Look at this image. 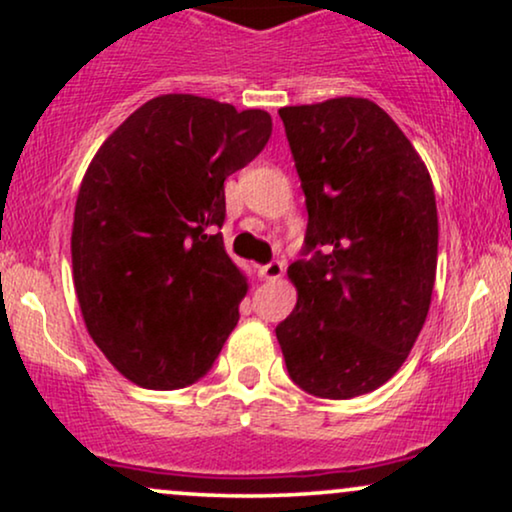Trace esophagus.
Here are the masks:
<instances>
[{
	"label": "esophagus",
	"instance_id": "1",
	"mask_svg": "<svg viewBox=\"0 0 512 512\" xmlns=\"http://www.w3.org/2000/svg\"><path fill=\"white\" fill-rule=\"evenodd\" d=\"M257 274H260V279H264V281H274V279H279V276L284 274V262L272 260V262L262 264V267L257 269Z\"/></svg>",
	"mask_w": 512,
	"mask_h": 512
}]
</instances>
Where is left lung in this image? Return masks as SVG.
<instances>
[{"label":"left lung","instance_id":"1","mask_svg":"<svg viewBox=\"0 0 512 512\" xmlns=\"http://www.w3.org/2000/svg\"><path fill=\"white\" fill-rule=\"evenodd\" d=\"M305 195L298 301L276 325L291 380L308 395L378 390L407 361L431 305L438 211L431 175L368 98L279 110Z\"/></svg>","mask_w":512,"mask_h":512}]
</instances>
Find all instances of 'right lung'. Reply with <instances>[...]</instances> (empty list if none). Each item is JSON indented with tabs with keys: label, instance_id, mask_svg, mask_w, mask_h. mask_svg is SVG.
<instances>
[{
	"label": "right lung",
	"instance_id": "add662e5",
	"mask_svg": "<svg viewBox=\"0 0 512 512\" xmlns=\"http://www.w3.org/2000/svg\"><path fill=\"white\" fill-rule=\"evenodd\" d=\"M272 137L264 110L168 93L105 139L74 209L72 267L93 342L132 383L209 373L248 284L223 250V180Z\"/></svg>",
	"mask_w": 512,
	"mask_h": 512
}]
</instances>
